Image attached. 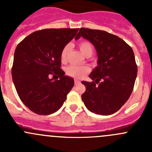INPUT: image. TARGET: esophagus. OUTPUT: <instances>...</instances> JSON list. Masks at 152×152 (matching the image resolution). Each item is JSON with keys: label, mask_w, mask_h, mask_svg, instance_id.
Listing matches in <instances>:
<instances>
[{"label": "esophagus", "mask_w": 152, "mask_h": 152, "mask_svg": "<svg viewBox=\"0 0 152 152\" xmlns=\"http://www.w3.org/2000/svg\"><path fill=\"white\" fill-rule=\"evenodd\" d=\"M79 83H80V81L78 80V79H75V85H79Z\"/></svg>", "instance_id": "1"}]
</instances>
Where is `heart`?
Instances as JSON below:
<instances>
[{
    "instance_id": "heart-1",
    "label": "heart",
    "mask_w": 152,
    "mask_h": 152,
    "mask_svg": "<svg viewBox=\"0 0 152 152\" xmlns=\"http://www.w3.org/2000/svg\"><path fill=\"white\" fill-rule=\"evenodd\" d=\"M70 45L67 44L62 48L60 54V59L62 62H65L67 59ZM79 48L81 52L85 56H90L93 53V46L91 42L88 41H82L79 44ZM89 67L85 65H70L66 68V73L68 76L75 79H82L86 74L90 72Z\"/></svg>"
}]
</instances>
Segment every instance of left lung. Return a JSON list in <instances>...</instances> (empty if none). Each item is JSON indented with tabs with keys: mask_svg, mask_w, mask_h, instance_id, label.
<instances>
[{
	"mask_svg": "<svg viewBox=\"0 0 152 152\" xmlns=\"http://www.w3.org/2000/svg\"><path fill=\"white\" fill-rule=\"evenodd\" d=\"M81 37L94 45L98 55V66L89 76L93 82H82L86 87L82 101L92 113L113 114L134 88L137 72L134 52L125 41L105 31L81 28L75 39Z\"/></svg>",
	"mask_w": 152,
	"mask_h": 152,
	"instance_id": "left-lung-1",
	"label": "left lung"
}]
</instances>
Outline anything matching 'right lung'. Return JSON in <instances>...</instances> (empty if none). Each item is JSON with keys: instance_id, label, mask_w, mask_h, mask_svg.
Wrapping results in <instances>:
<instances>
[{"instance_id": "right-lung-1", "label": "right lung", "mask_w": 152, "mask_h": 152, "mask_svg": "<svg viewBox=\"0 0 152 152\" xmlns=\"http://www.w3.org/2000/svg\"><path fill=\"white\" fill-rule=\"evenodd\" d=\"M78 31H37L23 39L15 49L12 80L23 103L36 114L46 115L59 110L74 85L73 78L65 76L60 68V54ZM50 75H56L57 79H50Z\"/></svg>"}]
</instances>
